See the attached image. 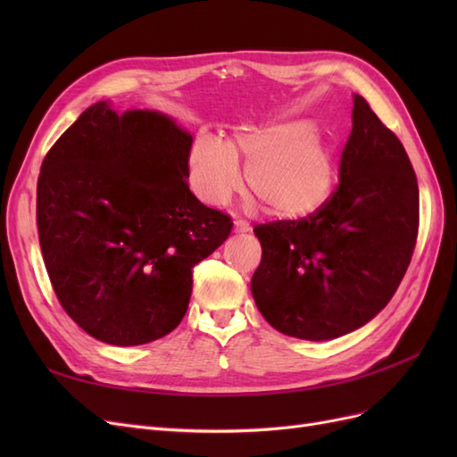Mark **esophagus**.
I'll list each match as a JSON object with an SVG mask.
<instances>
[{"label": "esophagus", "mask_w": 457, "mask_h": 457, "mask_svg": "<svg viewBox=\"0 0 457 457\" xmlns=\"http://www.w3.org/2000/svg\"><path fill=\"white\" fill-rule=\"evenodd\" d=\"M234 230L247 232V230H250V223H247V220H244V219H237V220H234Z\"/></svg>", "instance_id": "1"}]
</instances>
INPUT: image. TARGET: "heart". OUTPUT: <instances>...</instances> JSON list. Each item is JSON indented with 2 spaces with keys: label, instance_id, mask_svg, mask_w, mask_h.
Here are the masks:
<instances>
[{
  "label": "heart",
  "instance_id": "heart-1",
  "mask_svg": "<svg viewBox=\"0 0 457 457\" xmlns=\"http://www.w3.org/2000/svg\"><path fill=\"white\" fill-rule=\"evenodd\" d=\"M238 160L245 162L247 187L276 217L314 212L334 183V156L316 123H269L242 128L225 141L198 135L188 158L192 192L205 204L225 205L242 185Z\"/></svg>",
  "mask_w": 457,
  "mask_h": 457
}]
</instances>
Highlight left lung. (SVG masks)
I'll list each match as a JSON object with an SVG mask.
<instances>
[{
    "instance_id": "1",
    "label": "left lung",
    "mask_w": 457,
    "mask_h": 457,
    "mask_svg": "<svg viewBox=\"0 0 457 457\" xmlns=\"http://www.w3.org/2000/svg\"><path fill=\"white\" fill-rule=\"evenodd\" d=\"M418 230L420 188L406 150L354 95L334 192L307 217L253 228L262 247L252 278L257 309L289 337L349 334L391 301Z\"/></svg>"
}]
</instances>
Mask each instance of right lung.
<instances>
[{
    "label": "right lung",
    "mask_w": 457,
    "mask_h": 457,
    "mask_svg": "<svg viewBox=\"0 0 457 457\" xmlns=\"http://www.w3.org/2000/svg\"><path fill=\"white\" fill-rule=\"evenodd\" d=\"M192 135L163 114L89 106L37 177L36 220L66 314L103 343L168 336L188 309L192 269L223 244L230 215L192 195Z\"/></svg>",
    "instance_id": "add662e5"
}]
</instances>
